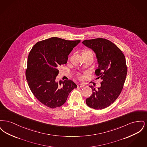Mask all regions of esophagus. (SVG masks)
I'll use <instances>...</instances> for the list:
<instances>
[{
    "label": "esophagus",
    "mask_w": 147,
    "mask_h": 147,
    "mask_svg": "<svg viewBox=\"0 0 147 147\" xmlns=\"http://www.w3.org/2000/svg\"><path fill=\"white\" fill-rule=\"evenodd\" d=\"M85 86V85L83 84H78V87L79 88H80V87H83Z\"/></svg>",
    "instance_id": "esophagus-1"
}]
</instances>
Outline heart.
Returning a JSON list of instances; mask_svg holds the SVG:
<instances>
[{
	"mask_svg": "<svg viewBox=\"0 0 147 147\" xmlns=\"http://www.w3.org/2000/svg\"><path fill=\"white\" fill-rule=\"evenodd\" d=\"M89 52V51H87V52Z\"/></svg>",
	"mask_w": 147,
	"mask_h": 147,
	"instance_id": "heart-1",
	"label": "heart"
}]
</instances>
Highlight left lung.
<instances>
[{
  "label": "left lung",
  "instance_id": "obj_1",
  "mask_svg": "<svg viewBox=\"0 0 147 147\" xmlns=\"http://www.w3.org/2000/svg\"><path fill=\"white\" fill-rule=\"evenodd\" d=\"M82 43L95 53L98 63L95 74L102 80L97 90L89 86L93 92L86 103L94 109H103L117 99L123 89L127 72L125 57L116 45L105 38L84 40Z\"/></svg>",
  "mask_w": 147,
  "mask_h": 147
}]
</instances>
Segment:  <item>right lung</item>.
I'll list each match as a JSON object with an SVG mask.
<instances>
[{"label":"right lung","mask_w":147,"mask_h":147,"mask_svg":"<svg viewBox=\"0 0 147 147\" xmlns=\"http://www.w3.org/2000/svg\"><path fill=\"white\" fill-rule=\"evenodd\" d=\"M80 40L51 37L35 44L29 53L26 78L29 88L43 105L55 109L63 105L77 88L72 80H56L59 66L67 63L68 55Z\"/></svg>","instance_id":"add662e5"}]
</instances>
